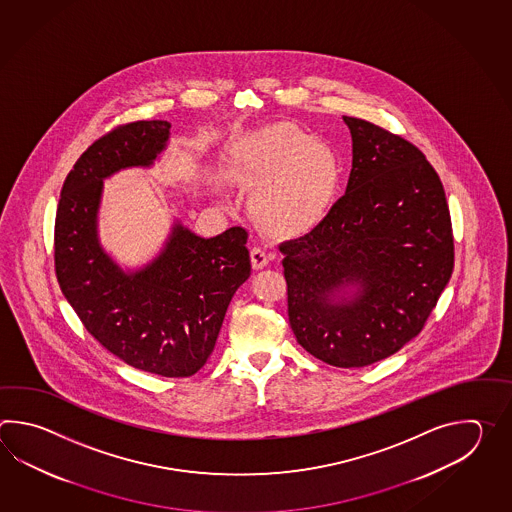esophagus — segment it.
<instances>
[{
    "instance_id": "1",
    "label": "esophagus",
    "mask_w": 512,
    "mask_h": 512,
    "mask_svg": "<svg viewBox=\"0 0 512 512\" xmlns=\"http://www.w3.org/2000/svg\"><path fill=\"white\" fill-rule=\"evenodd\" d=\"M251 260L252 267L256 269V271H260L263 267H267V263L271 260V254L269 252L263 251L260 247H254L251 251Z\"/></svg>"
}]
</instances>
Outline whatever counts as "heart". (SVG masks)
<instances>
[{"mask_svg":"<svg viewBox=\"0 0 512 512\" xmlns=\"http://www.w3.org/2000/svg\"><path fill=\"white\" fill-rule=\"evenodd\" d=\"M240 172L265 185L256 199L258 216L272 229L302 232L326 218L340 185V164L313 135L278 126L240 155Z\"/></svg>","mask_w":512,"mask_h":512,"instance_id":"b5f03b06","label":"heart"}]
</instances>
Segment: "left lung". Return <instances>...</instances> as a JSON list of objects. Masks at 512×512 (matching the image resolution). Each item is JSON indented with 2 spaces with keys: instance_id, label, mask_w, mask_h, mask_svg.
<instances>
[{
  "instance_id": "obj_1",
  "label": "left lung",
  "mask_w": 512,
  "mask_h": 512,
  "mask_svg": "<svg viewBox=\"0 0 512 512\" xmlns=\"http://www.w3.org/2000/svg\"><path fill=\"white\" fill-rule=\"evenodd\" d=\"M353 141L346 194L283 241L296 342L337 368L390 357L419 335L454 269L445 190L414 144L342 117Z\"/></svg>"
}]
</instances>
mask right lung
Here are the masks:
<instances>
[{"label":"right lung","instance_id":"1","mask_svg":"<svg viewBox=\"0 0 512 512\" xmlns=\"http://www.w3.org/2000/svg\"><path fill=\"white\" fill-rule=\"evenodd\" d=\"M168 141L170 122L139 120L80 155L56 210V278L87 331L115 357L161 377H190L207 362L232 296L251 276L247 230L201 238L175 218L163 247L139 267H122L98 232L104 181L152 168Z\"/></svg>","mask_w":512,"mask_h":512}]
</instances>
